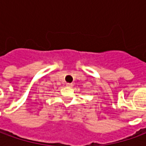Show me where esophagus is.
<instances>
[{"mask_svg": "<svg viewBox=\"0 0 146 146\" xmlns=\"http://www.w3.org/2000/svg\"><path fill=\"white\" fill-rule=\"evenodd\" d=\"M66 86L67 87H69V88H72V87L73 86V84H70V83H67Z\"/></svg>", "mask_w": 146, "mask_h": 146, "instance_id": "obj_1", "label": "esophagus"}]
</instances>
